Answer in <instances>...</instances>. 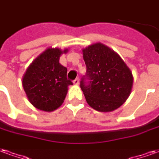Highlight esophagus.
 Segmentation results:
<instances>
[{
    "instance_id": "1",
    "label": "esophagus",
    "mask_w": 159,
    "mask_h": 159,
    "mask_svg": "<svg viewBox=\"0 0 159 159\" xmlns=\"http://www.w3.org/2000/svg\"><path fill=\"white\" fill-rule=\"evenodd\" d=\"M74 84H80V80H79V79H75V80H74Z\"/></svg>"
}]
</instances>
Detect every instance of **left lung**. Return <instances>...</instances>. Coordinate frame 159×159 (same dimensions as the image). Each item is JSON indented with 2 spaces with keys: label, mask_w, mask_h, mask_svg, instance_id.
<instances>
[{
  "label": "left lung",
  "mask_w": 159,
  "mask_h": 159,
  "mask_svg": "<svg viewBox=\"0 0 159 159\" xmlns=\"http://www.w3.org/2000/svg\"><path fill=\"white\" fill-rule=\"evenodd\" d=\"M86 74L80 88L90 106L99 112H111L129 96L133 76L125 62L114 51L102 43L83 49Z\"/></svg>",
  "instance_id": "obj_1"
}]
</instances>
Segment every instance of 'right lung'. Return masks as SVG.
Segmentation results:
<instances>
[{
	"label": "right lung",
	"mask_w": 159,
	"mask_h": 159,
	"mask_svg": "<svg viewBox=\"0 0 159 159\" xmlns=\"http://www.w3.org/2000/svg\"><path fill=\"white\" fill-rule=\"evenodd\" d=\"M64 51L48 48L34 59L23 78V87L30 102L36 108L52 112L61 106L73 84L67 79V68L59 63Z\"/></svg>",
	"instance_id": "add662e5"
}]
</instances>
